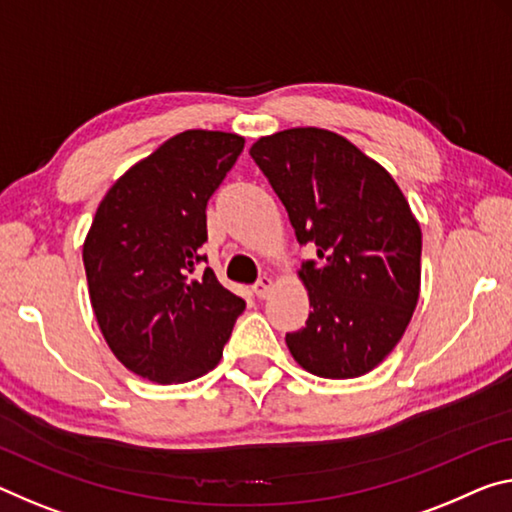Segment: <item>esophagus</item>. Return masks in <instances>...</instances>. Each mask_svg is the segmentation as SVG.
Listing matches in <instances>:
<instances>
[{
	"instance_id": "34e87169",
	"label": "esophagus",
	"mask_w": 512,
	"mask_h": 512,
	"mask_svg": "<svg viewBox=\"0 0 512 512\" xmlns=\"http://www.w3.org/2000/svg\"><path fill=\"white\" fill-rule=\"evenodd\" d=\"M271 289H273V280L269 278V275H264V278H259L253 285V294L257 298H266L271 294Z\"/></svg>"
}]
</instances>
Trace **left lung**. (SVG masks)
Returning a JSON list of instances; mask_svg holds the SVG:
<instances>
[{"label": "left lung", "instance_id": "8db88e82", "mask_svg": "<svg viewBox=\"0 0 512 512\" xmlns=\"http://www.w3.org/2000/svg\"><path fill=\"white\" fill-rule=\"evenodd\" d=\"M278 193L300 246L312 312L287 332L300 367L321 378H358L401 342L421 282V230L387 170L328 129L296 127L250 148Z\"/></svg>", "mask_w": 512, "mask_h": 512}]
</instances>
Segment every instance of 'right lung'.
I'll return each instance as SVG.
<instances>
[{"mask_svg":"<svg viewBox=\"0 0 512 512\" xmlns=\"http://www.w3.org/2000/svg\"><path fill=\"white\" fill-rule=\"evenodd\" d=\"M243 136L189 129L111 186L84 241L88 294L113 355L136 376L173 385L205 376L246 300L227 291L200 246L207 202Z\"/></svg>","mask_w":512,"mask_h":512,"instance_id":"add662e5","label":"right lung"}]
</instances>
